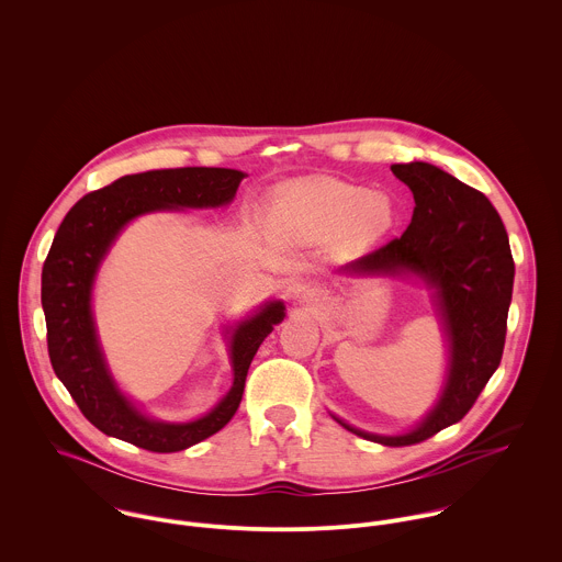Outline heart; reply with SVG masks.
I'll use <instances>...</instances> for the list:
<instances>
[{
	"mask_svg": "<svg viewBox=\"0 0 562 562\" xmlns=\"http://www.w3.org/2000/svg\"><path fill=\"white\" fill-rule=\"evenodd\" d=\"M277 216L314 238L339 236L352 248L381 240L396 225V205L385 192L337 179H318L288 190Z\"/></svg>",
	"mask_w": 562,
	"mask_h": 562,
	"instance_id": "obj_1",
	"label": "heart"
}]
</instances>
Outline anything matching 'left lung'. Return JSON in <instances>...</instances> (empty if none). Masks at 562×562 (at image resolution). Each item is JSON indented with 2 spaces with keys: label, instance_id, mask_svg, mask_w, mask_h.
Listing matches in <instances>:
<instances>
[{
  "label": "left lung",
  "instance_id": "1",
  "mask_svg": "<svg viewBox=\"0 0 562 562\" xmlns=\"http://www.w3.org/2000/svg\"><path fill=\"white\" fill-rule=\"evenodd\" d=\"M392 172L415 199L401 238L346 263V274H415L435 290L448 335L446 385L435 408L404 435H372L337 419L346 430L392 448L419 443L468 415L504 352L515 261L491 201L446 170L394 164Z\"/></svg>",
  "mask_w": 562,
  "mask_h": 562
}]
</instances>
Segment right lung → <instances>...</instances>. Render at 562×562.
<instances>
[{
  "mask_svg": "<svg viewBox=\"0 0 562 562\" xmlns=\"http://www.w3.org/2000/svg\"><path fill=\"white\" fill-rule=\"evenodd\" d=\"M244 177L241 170L205 166L125 175L81 196L60 223L41 279L47 348L56 376L101 432L149 452H179L212 437L236 415L257 348L285 318L281 301L266 303L234 330V385L227 396L194 422L166 424L143 415L119 392L99 348L90 292L99 263L130 221L158 210L227 205Z\"/></svg>",
  "mask_w": 562,
  "mask_h": 562,
  "instance_id": "right-lung-1",
  "label": "right lung"
}]
</instances>
